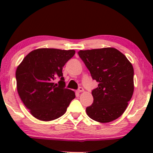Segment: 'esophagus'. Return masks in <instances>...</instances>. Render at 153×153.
I'll return each instance as SVG.
<instances>
[{
    "label": "esophagus",
    "mask_w": 153,
    "mask_h": 153,
    "mask_svg": "<svg viewBox=\"0 0 153 153\" xmlns=\"http://www.w3.org/2000/svg\"><path fill=\"white\" fill-rule=\"evenodd\" d=\"M77 92H78V93H80V92H84V89H83V87H79L78 89V90H77Z\"/></svg>",
    "instance_id": "1"
}]
</instances>
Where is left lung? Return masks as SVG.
Instances as JSON below:
<instances>
[{
    "label": "left lung",
    "mask_w": 153,
    "mask_h": 153,
    "mask_svg": "<svg viewBox=\"0 0 153 153\" xmlns=\"http://www.w3.org/2000/svg\"><path fill=\"white\" fill-rule=\"evenodd\" d=\"M92 79L98 82L92 91L94 101L86 107L94 121L108 123L126 110L134 91V69L123 53L115 48L80 50L78 52Z\"/></svg>",
    "instance_id": "obj_1"
}]
</instances>
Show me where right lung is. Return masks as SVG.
Wrapping results in <instances>:
<instances>
[{
	"instance_id": "obj_1",
	"label": "right lung",
	"mask_w": 153,
	"mask_h": 153,
	"mask_svg": "<svg viewBox=\"0 0 153 153\" xmlns=\"http://www.w3.org/2000/svg\"><path fill=\"white\" fill-rule=\"evenodd\" d=\"M75 50L42 48L29 52L17 68L18 95L37 119L52 121L62 116L75 92L66 89L62 69L75 55ZM61 78L58 84L53 80Z\"/></svg>"
}]
</instances>
